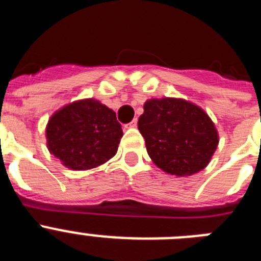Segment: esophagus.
<instances>
[{
	"label": "esophagus",
	"instance_id": "esophagus-1",
	"mask_svg": "<svg viewBox=\"0 0 261 261\" xmlns=\"http://www.w3.org/2000/svg\"><path fill=\"white\" fill-rule=\"evenodd\" d=\"M136 126H137V119H135L128 124V128H136Z\"/></svg>",
	"mask_w": 261,
	"mask_h": 261
}]
</instances>
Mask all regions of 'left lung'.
Wrapping results in <instances>:
<instances>
[{"label":"left lung","mask_w":261,"mask_h":261,"mask_svg":"<svg viewBox=\"0 0 261 261\" xmlns=\"http://www.w3.org/2000/svg\"><path fill=\"white\" fill-rule=\"evenodd\" d=\"M138 129L154 165L175 176L204 170L220 141L209 115L180 98L147 99Z\"/></svg>","instance_id":"left-lung-1"}]
</instances>
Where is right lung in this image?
<instances>
[{"label":"right lung","mask_w":261,"mask_h":261,"mask_svg":"<svg viewBox=\"0 0 261 261\" xmlns=\"http://www.w3.org/2000/svg\"><path fill=\"white\" fill-rule=\"evenodd\" d=\"M123 129L116 114L96 99H81L57 110L45 128L47 147L65 167L91 170L116 154Z\"/></svg>","instance_id":"add662e5"}]
</instances>
